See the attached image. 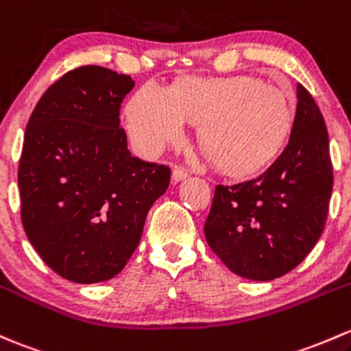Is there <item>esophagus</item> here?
<instances>
[{
    "label": "esophagus",
    "instance_id": "1",
    "mask_svg": "<svg viewBox=\"0 0 351 351\" xmlns=\"http://www.w3.org/2000/svg\"><path fill=\"white\" fill-rule=\"evenodd\" d=\"M188 176V169L183 166H175L173 168V182H182Z\"/></svg>",
    "mask_w": 351,
    "mask_h": 351
}]
</instances>
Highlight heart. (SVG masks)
<instances>
[{
    "mask_svg": "<svg viewBox=\"0 0 351 351\" xmlns=\"http://www.w3.org/2000/svg\"><path fill=\"white\" fill-rule=\"evenodd\" d=\"M128 131L138 149L158 154L185 139L186 123L200 124V145L230 175H254L276 158L293 121L279 87L254 77L188 79L171 90L146 84L128 104Z\"/></svg>",
    "mask_w": 351,
    "mask_h": 351,
    "instance_id": "b5f03b06",
    "label": "heart"
}]
</instances>
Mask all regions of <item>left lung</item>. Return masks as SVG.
<instances>
[{
	"label": "left lung",
	"mask_w": 351,
	"mask_h": 351,
	"mask_svg": "<svg viewBox=\"0 0 351 351\" xmlns=\"http://www.w3.org/2000/svg\"><path fill=\"white\" fill-rule=\"evenodd\" d=\"M287 145L259 176L217 185L205 220L210 249L235 274L271 281L293 271L319 241L330 210L333 165L318 104L296 86Z\"/></svg>",
	"instance_id": "8db88e82"
}]
</instances>
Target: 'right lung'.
Wrapping results in <instances>:
<instances>
[{
	"label": "right lung",
	"mask_w": 351,
	"mask_h": 351,
	"mask_svg": "<svg viewBox=\"0 0 351 351\" xmlns=\"http://www.w3.org/2000/svg\"><path fill=\"white\" fill-rule=\"evenodd\" d=\"M131 77L99 65L69 70L29 116L18 166L21 223L53 272L108 281L141 241L171 169L131 156L121 104Z\"/></svg>",
	"instance_id": "right-lung-1"
}]
</instances>
